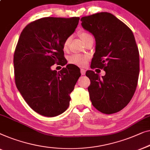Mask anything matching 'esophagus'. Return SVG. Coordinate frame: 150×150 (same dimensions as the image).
<instances>
[{
    "label": "esophagus",
    "instance_id": "1",
    "mask_svg": "<svg viewBox=\"0 0 150 150\" xmlns=\"http://www.w3.org/2000/svg\"><path fill=\"white\" fill-rule=\"evenodd\" d=\"M81 75H85L86 74V70L85 69H81Z\"/></svg>",
    "mask_w": 150,
    "mask_h": 150
}]
</instances>
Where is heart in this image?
<instances>
[{
    "mask_svg": "<svg viewBox=\"0 0 150 150\" xmlns=\"http://www.w3.org/2000/svg\"><path fill=\"white\" fill-rule=\"evenodd\" d=\"M78 35L82 42L84 43L85 42L87 41L88 39H89L90 38L92 37V35H90L87 32H85V31H80V32L78 33ZM71 41V38L68 37L65 39L62 45V47L64 50L67 49L68 47V45L69 44V42ZM88 60H89V56H83V55L81 54H73L72 56L69 57V62L71 64L76 65V66L78 67H83L84 65L86 64V63L88 62Z\"/></svg>",
    "mask_w": 150,
    "mask_h": 150,
    "instance_id": "1",
    "label": "heart"
}]
</instances>
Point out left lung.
Returning <instances> with one entry per match:
<instances>
[{
	"mask_svg": "<svg viewBox=\"0 0 150 150\" xmlns=\"http://www.w3.org/2000/svg\"><path fill=\"white\" fill-rule=\"evenodd\" d=\"M81 21L82 27L95 38L90 67L105 71L101 77L93 71H86L90 100L105 114L118 112L128 104L137 86L139 53L133 33L110 13L85 16Z\"/></svg>",
	"mask_w": 150,
	"mask_h": 150,
	"instance_id": "obj_1",
	"label": "left lung"
}]
</instances>
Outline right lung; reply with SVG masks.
Instances as JSON below:
<instances>
[{
    "instance_id": "add662e5",
    "label": "right lung",
    "mask_w": 150,
    "mask_h": 150,
    "mask_svg": "<svg viewBox=\"0 0 150 150\" xmlns=\"http://www.w3.org/2000/svg\"><path fill=\"white\" fill-rule=\"evenodd\" d=\"M79 20V17L43 18L30 22L21 33L13 56L15 81L27 104L40 115L57 116L69 106L80 69L69 64L57 72L51 67L67 63L62 45Z\"/></svg>"
}]
</instances>
